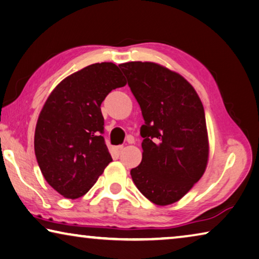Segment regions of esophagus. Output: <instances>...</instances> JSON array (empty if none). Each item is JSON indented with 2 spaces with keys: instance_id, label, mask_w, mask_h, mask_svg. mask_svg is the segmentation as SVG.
Returning a JSON list of instances; mask_svg holds the SVG:
<instances>
[{
  "instance_id": "34e87169",
  "label": "esophagus",
  "mask_w": 259,
  "mask_h": 259,
  "mask_svg": "<svg viewBox=\"0 0 259 259\" xmlns=\"http://www.w3.org/2000/svg\"><path fill=\"white\" fill-rule=\"evenodd\" d=\"M114 151H115V153H117V154H120L121 152L123 151V146L122 145H118V146H115L114 147Z\"/></svg>"
}]
</instances>
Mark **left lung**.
Returning a JSON list of instances; mask_svg holds the SVG:
<instances>
[{
    "label": "left lung",
    "mask_w": 259,
    "mask_h": 259,
    "mask_svg": "<svg viewBox=\"0 0 259 259\" xmlns=\"http://www.w3.org/2000/svg\"><path fill=\"white\" fill-rule=\"evenodd\" d=\"M118 67L145 121L142 162L131 169V178L152 203L173 204L199 181L207 165L203 104L181 75L162 65L128 62Z\"/></svg>",
    "instance_id": "obj_1"
}]
</instances>
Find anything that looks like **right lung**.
<instances>
[{
  "instance_id": "obj_1",
  "label": "right lung",
  "mask_w": 259,
  "mask_h": 259,
  "mask_svg": "<svg viewBox=\"0 0 259 259\" xmlns=\"http://www.w3.org/2000/svg\"><path fill=\"white\" fill-rule=\"evenodd\" d=\"M126 84L110 62L94 63L61 81L41 109L34 152L49 186L67 198L84 196L112 161L101 102Z\"/></svg>"
}]
</instances>
